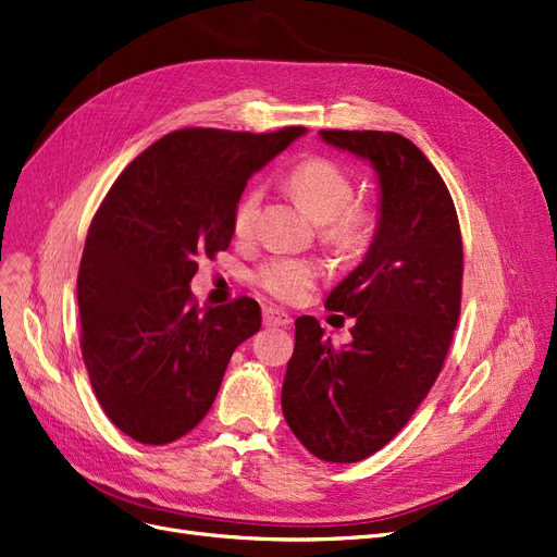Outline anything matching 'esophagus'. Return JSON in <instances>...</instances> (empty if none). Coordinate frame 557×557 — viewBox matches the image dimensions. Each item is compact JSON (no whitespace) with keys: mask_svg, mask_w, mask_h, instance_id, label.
I'll return each instance as SVG.
<instances>
[{"mask_svg":"<svg viewBox=\"0 0 557 557\" xmlns=\"http://www.w3.org/2000/svg\"><path fill=\"white\" fill-rule=\"evenodd\" d=\"M263 323L265 325H289L292 317L277 307H263Z\"/></svg>","mask_w":557,"mask_h":557,"instance_id":"34e87169","label":"esophagus"}]
</instances>
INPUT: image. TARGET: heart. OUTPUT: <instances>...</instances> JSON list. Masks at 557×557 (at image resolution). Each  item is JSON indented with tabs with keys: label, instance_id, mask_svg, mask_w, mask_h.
<instances>
[{
	"label": "heart",
	"instance_id": "heart-1",
	"mask_svg": "<svg viewBox=\"0 0 557 557\" xmlns=\"http://www.w3.org/2000/svg\"><path fill=\"white\" fill-rule=\"evenodd\" d=\"M284 185L319 222L321 240L339 255H358L372 243L379 213L369 201L354 199L356 181L344 164L327 156H310L286 172ZM261 190L250 185L234 206V234L247 238L257 226ZM321 265L312 259L273 257L257 265L255 284L268 296L294 302L319 280Z\"/></svg>",
	"mask_w": 557,
	"mask_h": 557
}]
</instances>
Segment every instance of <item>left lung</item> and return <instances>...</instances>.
I'll list each match as a JSON object with an SVG mask.
<instances>
[{
	"label": "left lung",
	"mask_w": 557,
	"mask_h": 557,
	"mask_svg": "<svg viewBox=\"0 0 557 557\" xmlns=\"http://www.w3.org/2000/svg\"><path fill=\"white\" fill-rule=\"evenodd\" d=\"M372 162L381 220L356 271L325 307L354 317L333 346L314 317L296 319L282 413L314 457L356 463L393 441L429 395L461 314L463 243L455 201L413 141L381 131H321Z\"/></svg>",
	"instance_id": "8db88e82"
}]
</instances>
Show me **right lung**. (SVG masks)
Here are the masks:
<instances>
[{
	"label": "right lung",
	"instance_id": "1",
	"mask_svg": "<svg viewBox=\"0 0 557 557\" xmlns=\"http://www.w3.org/2000/svg\"><path fill=\"white\" fill-rule=\"evenodd\" d=\"M305 133L183 128L153 141L112 183L77 273L79 348L108 418L164 445L215 401L234 348L261 327L259 302L197 307V261L226 250L247 178Z\"/></svg>",
	"mask_w": 557,
	"mask_h": 557
}]
</instances>
